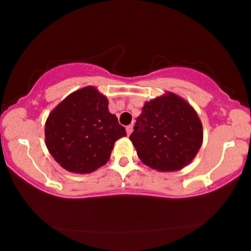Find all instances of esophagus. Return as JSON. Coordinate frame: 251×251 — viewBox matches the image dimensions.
Segmentation results:
<instances>
[{
    "mask_svg": "<svg viewBox=\"0 0 251 251\" xmlns=\"http://www.w3.org/2000/svg\"><path fill=\"white\" fill-rule=\"evenodd\" d=\"M133 128H134V126L133 125H128V126H126V131H127V135H130L131 134V131H133Z\"/></svg>",
    "mask_w": 251,
    "mask_h": 251,
    "instance_id": "1",
    "label": "esophagus"
}]
</instances>
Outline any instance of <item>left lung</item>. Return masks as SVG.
Listing matches in <instances>:
<instances>
[{
    "label": "left lung",
    "mask_w": 251,
    "mask_h": 251,
    "mask_svg": "<svg viewBox=\"0 0 251 251\" xmlns=\"http://www.w3.org/2000/svg\"><path fill=\"white\" fill-rule=\"evenodd\" d=\"M129 139L144 164L160 172L188 165L202 143V125L195 109L173 93L144 105Z\"/></svg>",
    "instance_id": "obj_1"
}]
</instances>
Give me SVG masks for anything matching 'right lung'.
I'll list each match as a JSON object with an SVG mask.
<instances>
[{
	"label": "right lung",
	"mask_w": 251,
	"mask_h": 251,
	"mask_svg": "<svg viewBox=\"0 0 251 251\" xmlns=\"http://www.w3.org/2000/svg\"><path fill=\"white\" fill-rule=\"evenodd\" d=\"M126 130L95 87L74 92L59 103L45 124L50 154L66 171L88 174L106 164Z\"/></svg>",
	"instance_id": "obj_1"
}]
</instances>
